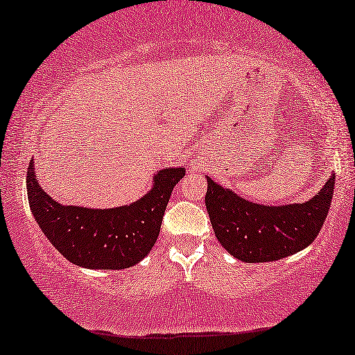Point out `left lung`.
Returning a JSON list of instances; mask_svg holds the SVG:
<instances>
[{"instance_id":"obj_1","label":"left lung","mask_w":355,"mask_h":355,"mask_svg":"<svg viewBox=\"0 0 355 355\" xmlns=\"http://www.w3.org/2000/svg\"><path fill=\"white\" fill-rule=\"evenodd\" d=\"M206 209L222 248L248 263L281 260L314 241L329 214L335 174L306 203L265 206L223 189L209 176Z\"/></svg>"}]
</instances>
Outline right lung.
Masks as SVG:
<instances>
[{
	"mask_svg": "<svg viewBox=\"0 0 355 355\" xmlns=\"http://www.w3.org/2000/svg\"><path fill=\"white\" fill-rule=\"evenodd\" d=\"M35 162L26 171L28 203L37 225L71 263L92 270H122L143 260L159 238L171 192L185 168H165L135 203L112 209L63 206L37 182Z\"/></svg>",
	"mask_w": 355,
	"mask_h": 355,
	"instance_id": "1",
	"label": "right lung"
}]
</instances>
